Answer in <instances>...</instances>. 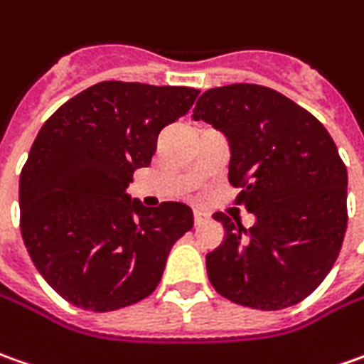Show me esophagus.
<instances>
[{
	"label": "esophagus",
	"instance_id": "1",
	"mask_svg": "<svg viewBox=\"0 0 364 364\" xmlns=\"http://www.w3.org/2000/svg\"><path fill=\"white\" fill-rule=\"evenodd\" d=\"M208 214L206 212H202V210H194V224L196 226H200V224H204V222H208Z\"/></svg>",
	"mask_w": 364,
	"mask_h": 364
}]
</instances>
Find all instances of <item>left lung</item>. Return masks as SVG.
I'll return each mask as SVG.
<instances>
[{"instance_id":"obj_1","label":"left lung","mask_w":364,"mask_h":364,"mask_svg":"<svg viewBox=\"0 0 364 364\" xmlns=\"http://www.w3.org/2000/svg\"><path fill=\"white\" fill-rule=\"evenodd\" d=\"M222 132L230 148L228 182L255 214L245 228L222 212V245L206 255L212 287L224 299L280 311L324 280L347 232V168L311 112L256 84L206 90L192 112Z\"/></svg>"}]
</instances>
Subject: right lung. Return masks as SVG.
I'll list each match as a JSON object with an SVG mask.
<instances>
[{
    "mask_svg": "<svg viewBox=\"0 0 364 364\" xmlns=\"http://www.w3.org/2000/svg\"><path fill=\"white\" fill-rule=\"evenodd\" d=\"M196 96L182 85L100 82L41 126L19 176L21 238L74 306L108 313L152 294L174 242L194 226L186 204L146 208L126 188Z\"/></svg>",
    "mask_w": 364,
    "mask_h": 364,
    "instance_id": "obj_1",
    "label": "right lung"
}]
</instances>
